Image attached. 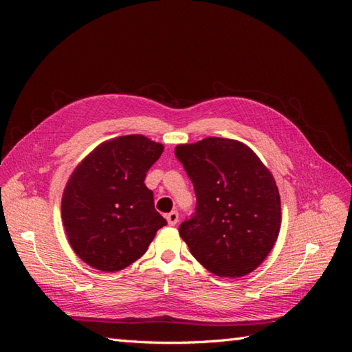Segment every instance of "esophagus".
<instances>
[{"instance_id": "esophagus-1", "label": "esophagus", "mask_w": 352, "mask_h": 352, "mask_svg": "<svg viewBox=\"0 0 352 352\" xmlns=\"http://www.w3.org/2000/svg\"><path fill=\"white\" fill-rule=\"evenodd\" d=\"M166 220H167V223L170 226H175L176 223L179 221V212L177 211H172V212H168V214L166 216Z\"/></svg>"}]
</instances>
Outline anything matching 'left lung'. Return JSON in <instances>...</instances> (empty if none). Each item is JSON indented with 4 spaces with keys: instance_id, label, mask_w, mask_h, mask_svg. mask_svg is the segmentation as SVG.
<instances>
[{
    "instance_id": "left-lung-1",
    "label": "left lung",
    "mask_w": 352,
    "mask_h": 352,
    "mask_svg": "<svg viewBox=\"0 0 352 352\" xmlns=\"http://www.w3.org/2000/svg\"><path fill=\"white\" fill-rule=\"evenodd\" d=\"M175 154L197 195L195 212L179 226L190 254L220 278L257 269L280 230V197L270 170L250 146L226 138L177 145Z\"/></svg>"
}]
</instances>
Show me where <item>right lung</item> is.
<instances>
[{
  "label": "right lung",
  "mask_w": 352,
  "mask_h": 352,
  "mask_svg": "<svg viewBox=\"0 0 352 352\" xmlns=\"http://www.w3.org/2000/svg\"><path fill=\"white\" fill-rule=\"evenodd\" d=\"M163 150L144 135L114 138L85 157L69 177L61 199L63 225L73 251L91 267H127L167 225L144 184Z\"/></svg>",
  "instance_id": "1"
}]
</instances>
